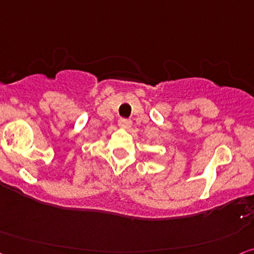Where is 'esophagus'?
<instances>
[{
  "label": "esophagus",
  "instance_id": "esophagus-1",
  "mask_svg": "<svg viewBox=\"0 0 254 254\" xmlns=\"http://www.w3.org/2000/svg\"><path fill=\"white\" fill-rule=\"evenodd\" d=\"M118 124H120V127H125V129H130L131 127V121L130 120H127V118H122V120H120V122H118Z\"/></svg>",
  "mask_w": 254,
  "mask_h": 254
}]
</instances>
